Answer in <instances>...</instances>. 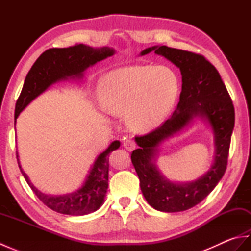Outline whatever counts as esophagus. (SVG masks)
<instances>
[{"mask_svg":"<svg viewBox=\"0 0 251 251\" xmlns=\"http://www.w3.org/2000/svg\"><path fill=\"white\" fill-rule=\"evenodd\" d=\"M123 146H124V148L126 149V150L132 151V150H134V149L136 148V143H135L134 140L126 139V140L124 141V143H123Z\"/></svg>","mask_w":251,"mask_h":251,"instance_id":"1","label":"esophagus"}]
</instances>
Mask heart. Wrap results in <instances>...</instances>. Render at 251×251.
Wrapping results in <instances>:
<instances>
[{
	"label": "heart",
	"instance_id": "b5f03b06",
	"mask_svg": "<svg viewBox=\"0 0 251 251\" xmlns=\"http://www.w3.org/2000/svg\"><path fill=\"white\" fill-rule=\"evenodd\" d=\"M101 104L123 116L132 129L145 132L161 124L176 101L179 83L166 67L131 66L106 74L99 82Z\"/></svg>",
	"mask_w": 251,
	"mask_h": 251
}]
</instances>
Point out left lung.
Segmentation results:
<instances>
[{
	"label": "left lung",
	"mask_w": 251,
	"mask_h": 251,
	"mask_svg": "<svg viewBox=\"0 0 251 251\" xmlns=\"http://www.w3.org/2000/svg\"><path fill=\"white\" fill-rule=\"evenodd\" d=\"M155 51L180 68L182 90L180 101L170 119L146 135L136 136L140 148L131 153V163L140 180V188L147 201L156 210L178 212L188 210L205 199L225 175L235 112L231 96L219 72L206 58L196 52L153 46L141 55ZM206 117L215 132L216 157L208 173L195 183L176 185L158 173L151 159L165 137L180 130L194 116Z\"/></svg>",
	"instance_id": "left-lung-1"
}]
</instances>
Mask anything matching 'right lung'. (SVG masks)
I'll list each match as a JSON object with an SVG mask.
<instances>
[{
	"label": "right lung",
	"instance_id": "1",
	"mask_svg": "<svg viewBox=\"0 0 251 251\" xmlns=\"http://www.w3.org/2000/svg\"><path fill=\"white\" fill-rule=\"evenodd\" d=\"M113 54V50H110L109 47L93 49L83 44H75L66 49H50L45 50L37 58L26 74L23 89L16 102L15 120L32 100L49 88L52 83L68 76H79L85 69ZM119 147L120 141L112 142L110 147L96 159L82 188L74 193L62 196H51L42 193L30 182L28 176L21 169L19 162L18 165L31 190L44 205L59 214L83 216L96 211L102 205L108 189V155L113 150L119 149Z\"/></svg>",
	"mask_w": 251,
	"mask_h": 251
}]
</instances>
